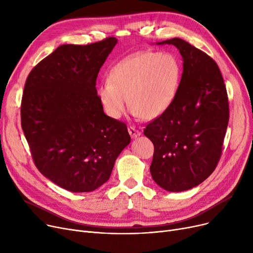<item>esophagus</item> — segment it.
Segmentation results:
<instances>
[{
	"mask_svg": "<svg viewBox=\"0 0 253 253\" xmlns=\"http://www.w3.org/2000/svg\"><path fill=\"white\" fill-rule=\"evenodd\" d=\"M128 132L132 138H136L137 136H139L141 134V132L139 130H137L134 126H129L128 127Z\"/></svg>",
	"mask_w": 253,
	"mask_h": 253,
	"instance_id": "esophagus-1",
	"label": "esophagus"
}]
</instances>
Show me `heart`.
Here are the masks:
<instances>
[{
	"label": "heart",
	"instance_id": "heart-1",
	"mask_svg": "<svg viewBox=\"0 0 253 253\" xmlns=\"http://www.w3.org/2000/svg\"><path fill=\"white\" fill-rule=\"evenodd\" d=\"M181 76L177 57L170 52L142 51L110 72L97 93L105 113L118 119L128 104L138 117L151 120L163 114L174 100Z\"/></svg>",
	"mask_w": 253,
	"mask_h": 253
}]
</instances>
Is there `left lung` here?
Listing matches in <instances>:
<instances>
[{
  "label": "left lung",
  "mask_w": 253,
  "mask_h": 253,
  "mask_svg": "<svg viewBox=\"0 0 253 253\" xmlns=\"http://www.w3.org/2000/svg\"><path fill=\"white\" fill-rule=\"evenodd\" d=\"M183 59L177 93L169 108L143 134L154 143L153 179L168 192L190 190L216 168L229 124L227 88L218 65L205 52L173 38Z\"/></svg>",
  "instance_id": "1"
}]
</instances>
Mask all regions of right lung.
<instances>
[{
  "instance_id": "obj_1",
  "label": "right lung",
  "mask_w": 253,
  "mask_h": 253,
  "mask_svg": "<svg viewBox=\"0 0 253 253\" xmlns=\"http://www.w3.org/2000/svg\"><path fill=\"white\" fill-rule=\"evenodd\" d=\"M117 44L109 37L88 45H61L26 79L21 127L34 163L48 179L74 193L109 180L130 142L124 122L106 116L96 90L100 68Z\"/></svg>"
}]
</instances>
